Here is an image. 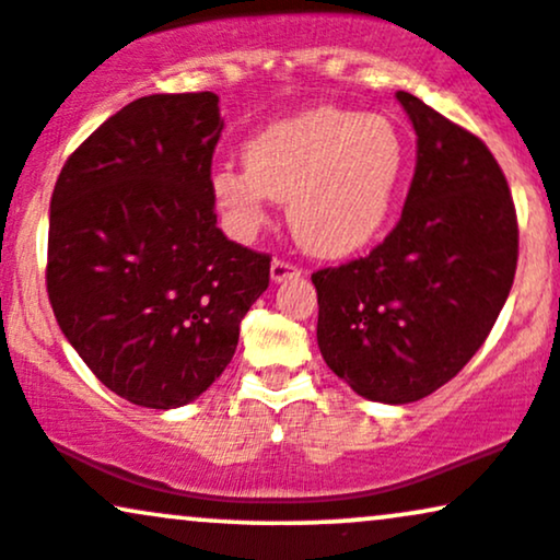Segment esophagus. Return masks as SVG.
<instances>
[{
    "instance_id": "34e87169",
    "label": "esophagus",
    "mask_w": 560,
    "mask_h": 560,
    "mask_svg": "<svg viewBox=\"0 0 560 560\" xmlns=\"http://www.w3.org/2000/svg\"><path fill=\"white\" fill-rule=\"evenodd\" d=\"M269 278H272V282L301 278V267H295V265H291V261H285V259H275L272 267H269Z\"/></svg>"
}]
</instances>
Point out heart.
Segmentation results:
<instances>
[{
	"label": "heart",
	"instance_id": "b5f03b06",
	"mask_svg": "<svg viewBox=\"0 0 560 560\" xmlns=\"http://www.w3.org/2000/svg\"><path fill=\"white\" fill-rule=\"evenodd\" d=\"M243 164H222L209 177L235 238H254L269 220V199H278L288 201V225L301 248L340 259L383 233L409 149L383 115L314 107L256 130L243 143Z\"/></svg>",
	"mask_w": 560,
	"mask_h": 560
}]
</instances>
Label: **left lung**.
<instances>
[{
  "instance_id": "1",
  "label": "left lung",
  "mask_w": 560,
  "mask_h": 560,
  "mask_svg": "<svg viewBox=\"0 0 560 560\" xmlns=\"http://www.w3.org/2000/svg\"><path fill=\"white\" fill-rule=\"evenodd\" d=\"M417 170L398 225L370 256L312 275L317 343L359 396L411 404L456 377L514 285L518 225L501 164L475 133L398 91Z\"/></svg>"
}]
</instances>
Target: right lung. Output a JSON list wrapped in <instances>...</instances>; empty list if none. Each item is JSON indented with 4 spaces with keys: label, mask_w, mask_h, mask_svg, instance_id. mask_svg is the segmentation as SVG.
<instances>
[{
    "label": "right lung",
    "mask_w": 560,
    "mask_h": 560,
    "mask_svg": "<svg viewBox=\"0 0 560 560\" xmlns=\"http://www.w3.org/2000/svg\"><path fill=\"white\" fill-rule=\"evenodd\" d=\"M217 102L136 98L72 151L51 194L46 293L59 330L112 393L147 409L186 406L225 372L269 285V254L217 228Z\"/></svg>",
    "instance_id": "add662e5"
}]
</instances>
